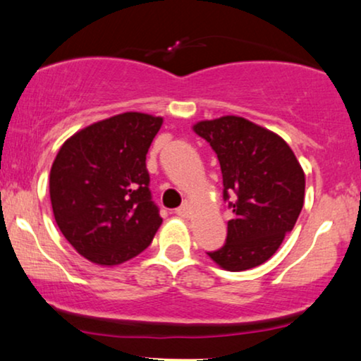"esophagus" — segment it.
Returning a JSON list of instances; mask_svg holds the SVG:
<instances>
[{
  "instance_id": "1",
  "label": "esophagus",
  "mask_w": 361,
  "mask_h": 361,
  "mask_svg": "<svg viewBox=\"0 0 361 361\" xmlns=\"http://www.w3.org/2000/svg\"><path fill=\"white\" fill-rule=\"evenodd\" d=\"M176 214H178V216H181V218H190V214H191V208H190V204H188V203H185L183 206H180V208L176 209Z\"/></svg>"
}]
</instances>
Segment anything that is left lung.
<instances>
[{
	"instance_id": "8db88e82",
	"label": "left lung",
	"mask_w": 361,
	"mask_h": 361,
	"mask_svg": "<svg viewBox=\"0 0 361 361\" xmlns=\"http://www.w3.org/2000/svg\"><path fill=\"white\" fill-rule=\"evenodd\" d=\"M218 155L223 198L229 201L224 246L208 256L231 272L271 259L304 206L305 175L284 138L236 115L193 125Z\"/></svg>"
}]
</instances>
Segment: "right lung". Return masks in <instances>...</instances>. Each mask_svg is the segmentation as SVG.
Here are the masks:
<instances>
[{
    "label": "right lung",
    "mask_w": 361,
    "mask_h": 361,
    "mask_svg": "<svg viewBox=\"0 0 361 361\" xmlns=\"http://www.w3.org/2000/svg\"><path fill=\"white\" fill-rule=\"evenodd\" d=\"M161 123L148 114H118L59 148L49 175L52 213L64 238L90 262L118 266L145 251L160 228L145 160Z\"/></svg>",
    "instance_id": "1"
}]
</instances>
